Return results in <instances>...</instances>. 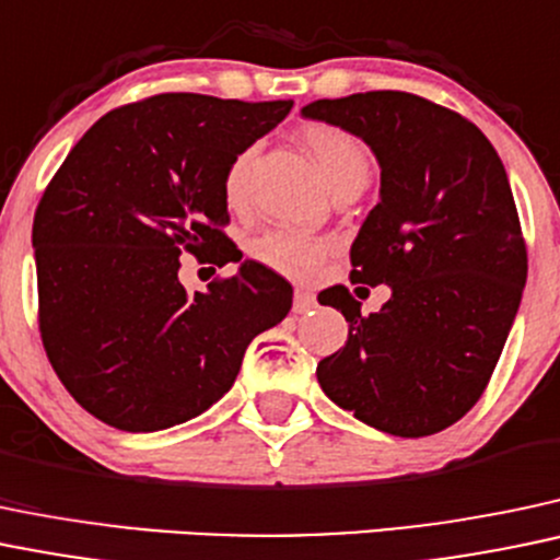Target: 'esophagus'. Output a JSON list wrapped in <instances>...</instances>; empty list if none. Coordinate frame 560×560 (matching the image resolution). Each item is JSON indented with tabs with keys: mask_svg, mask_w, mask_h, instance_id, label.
I'll return each instance as SVG.
<instances>
[{
	"mask_svg": "<svg viewBox=\"0 0 560 560\" xmlns=\"http://www.w3.org/2000/svg\"><path fill=\"white\" fill-rule=\"evenodd\" d=\"M314 305H316L314 292L295 290V305H292V311H295V314H308V311L314 308Z\"/></svg>",
	"mask_w": 560,
	"mask_h": 560,
	"instance_id": "1",
	"label": "esophagus"
}]
</instances>
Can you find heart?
<instances>
[{
	"label": "heart",
	"mask_w": 560,
	"mask_h": 560,
	"mask_svg": "<svg viewBox=\"0 0 560 560\" xmlns=\"http://www.w3.org/2000/svg\"><path fill=\"white\" fill-rule=\"evenodd\" d=\"M300 137H303V144L311 150L316 166L322 168L332 190L368 185L370 150L354 131L335 126V122L316 120L303 126ZM255 155L257 147L246 144L228 161L225 174H222V196L231 209H241L246 203ZM325 252L327 244L322 238L292 231H265L249 244V255L257 262L276 270V273L295 276V279L314 273Z\"/></svg>",
	"instance_id": "obj_1"
}]
</instances>
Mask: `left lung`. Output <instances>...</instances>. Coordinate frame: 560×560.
Wrapping results in <instances>:
<instances>
[{"mask_svg": "<svg viewBox=\"0 0 560 560\" xmlns=\"http://www.w3.org/2000/svg\"><path fill=\"white\" fill-rule=\"evenodd\" d=\"M303 115L373 147L381 201L351 244V284L392 287L370 316L349 287L322 292V305L349 322V340L316 364V378L381 432H443L486 392L526 284L502 158L475 122L416 93L319 98Z\"/></svg>", "mask_w": 560, "mask_h": 560, "instance_id": "1", "label": "left lung"}]
</instances>
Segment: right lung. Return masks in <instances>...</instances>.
Listing matches in <instances>:
<instances>
[{
	"label": "right lung",
	"instance_id": "obj_1",
	"mask_svg": "<svg viewBox=\"0 0 560 560\" xmlns=\"http://www.w3.org/2000/svg\"><path fill=\"white\" fill-rule=\"evenodd\" d=\"M292 102L158 93L93 122L34 211L37 322L67 392L98 421L155 432L233 386L246 346L292 308V287L246 260L187 295L179 255L241 252L222 196L228 161Z\"/></svg>",
	"mask_w": 560,
	"mask_h": 560
}]
</instances>
